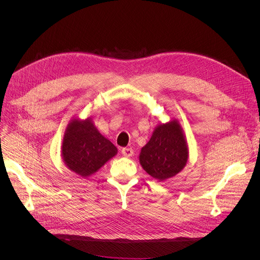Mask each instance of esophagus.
Listing matches in <instances>:
<instances>
[{"label":"esophagus","mask_w":260,"mask_h":260,"mask_svg":"<svg viewBox=\"0 0 260 260\" xmlns=\"http://www.w3.org/2000/svg\"><path fill=\"white\" fill-rule=\"evenodd\" d=\"M121 153H122V155L124 156V157H132L133 154H134V151H133L132 148H129V147H123Z\"/></svg>","instance_id":"1"}]
</instances>
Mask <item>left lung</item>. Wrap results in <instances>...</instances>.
I'll list each match as a JSON object with an SVG mask.
<instances>
[{
	"mask_svg": "<svg viewBox=\"0 0 260 260\" xmlns=\"http://www.w3.org/2000/svg\"><path fill=\"white\" fill-rule=\"evenodd\" d=\"M188 149L177 120L159 124L139 156L143 170L160 181L172 178L185 167Z\"/></svg>",
	"mask_w": 260,
	"mask_h": 260,
	"instance_id": "left-lung-1",
	"label": "left lung"
}]
</instances>
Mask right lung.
Wrapping results in <instances>:
<instances>
[{"instance_id":"right-lung-1","label":"right lung","mask_w":260,"mask_h":260,"mask_svg":"<svg viewBox=\"0 0 260 260\" xmlns=\"http://www.w3.org/2000/svg\"><path fill=\"white\" fill-rule=\"evenodd\" d=\"M117 147L94 127L91 119H74L68 124L62 143V156L71 171L88 177L117 154Z\"/></svg>"}]
</instances>
